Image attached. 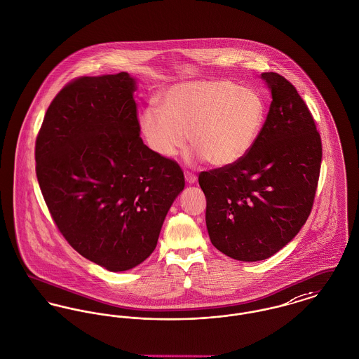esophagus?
Listing matches in <instances>:
<instances>
[{"label":"esophagus","instance_id":"obj_1","mask_svg":"<svg viewBox=\"0 0 359 359\" xmlns=\"http://www.w3.org/2000/svg\"><path fill=\"white\" fill-rule=\"evenodd\" d=\"M185 180H187L188 184H194L196 180H197V177H196V174L191 172V171H185Z\"/></svg>","mask_w":359,"mask_h":359}]
</instances>
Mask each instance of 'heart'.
<instances>
[{
  "label": "heart",
  "instance_id": "1",
  "mask_svg": "<svg viewBox=\"0 0 359 359\" xmlns=\"http://www.w3.org/2000/svg\"><path fill=\"white\" fill-rule=\"evenodd\" d=\"M162 110L147 107L140 126L148 147L171 158L189 142L214 168L238 163L259 139L265 121L263 97L229 80L175 84L161 96Z\"/></svg>",
  "mask_w": 359,
  "mask_h": 359
}]
</instances>
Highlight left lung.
<instances>
[{"instance_id": "1", "label": "left lung", "mask_w": 359, "mask_h": 359, "mask_svg": "<svg viewBox=\"0 0 359 359\" xmlns=\"http://www.w3.org/2000/svg\"><path fill=\"white\" fill-rule=\"evenodd\" d=\"M272 102L262 133L238 163L198 174L205 222L217 250L239 262L265 260L311 215L323 147L308 104L279 73L264 72Z\"/></svg>"}]
</instances>
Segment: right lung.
<instances>
[{
  "mask_svg": "<svg viewBox=\"0 0 359 359\" xmlns=\"http://www.w3.org/2000/svg\"><path fill=\"white\" fill-rule=\"evenodd\" d=\"M135 90L126 72L73 79L51 100L35 142L38 182L58 231L113 272L154 252L185 187L180 165L143 143Z\"/></svg>",
  "mask_w": 359,
  "mask_h": 359,
  "instance_id": "obj_1",
  "label": "right lung"
}]
</instances>
